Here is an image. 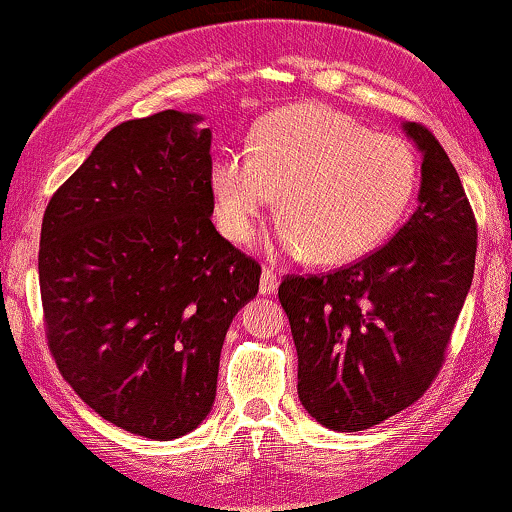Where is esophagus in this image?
<instances>
[{"label":"esophagus","instance_id":"obj_1","mask_svg":"<svg viewBox=\"0 0 512 512\" xmlns=\"http://www.w3.org/2000/svg\"><path fill=\"white\" fill-rule=\"evenodd\" d=\"M276 288H278L276 271L271 269V267H264L262 269V278H260V293L262 295H271V293H276Z\"/></svg>","mask_w":512,"mask_h":512}]
</instances>
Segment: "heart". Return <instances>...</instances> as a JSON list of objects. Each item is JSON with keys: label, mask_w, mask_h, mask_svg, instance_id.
Returning <instances> with one entry per match:
<instances>
[{"label": "heart", "mask_w": 512, "mask_h": 512, "mask_svg": "<svg viewBox=\"0 0 512 512\" xmlns=\"http://www.w3.org/2000/svg\"><path fill=\"white\" fill-rule=\"evenodd\" d=\"M416 153L390 134H371L326 106H290L255 129L252 153L217 155L210 167L222 234L248 243L274 208L276 241L316 264H345L378 248L416 189Z\"/></svg>", "instance_id": "heart-1"}]
</instances>
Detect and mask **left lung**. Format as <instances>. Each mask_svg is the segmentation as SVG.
<instances>
[{"label": "left lung", "instance_id": "1", "mask_svg": "<svg viewBox=\"0 0 512 512\" xmlns=\"http://www.w3.org/2000/svg\"><path fill=\"white\" fill-rule=\"evenodd\" d=\"M404 129L423 153L409 222L364 260L278 286L297 349V394L331 430L373 428L423 397L475 274L477 222L461 177L428 127Z\"/></svg>", "mask_w": 512, "mask_h": 512}]
</instances>
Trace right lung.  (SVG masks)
<instances>
[{
	"mask_svg": "<svg viewBox=\"0 0 512 512\" xmlns=\"http://www.w3.org/2000/svg\"><path fill=\"white\" fill-rule=\"evenodd\" d=\"M127 120L51 196L40 236L47 345L101 418L177 439L208 416L231 319L262 267L212 224L210 129Z\"/></svg>",
	"mask_w": 512,
	"mask_h": 512,
	"instance_id": "obj_1",
	"label": "right lung"
}]
</instances>
